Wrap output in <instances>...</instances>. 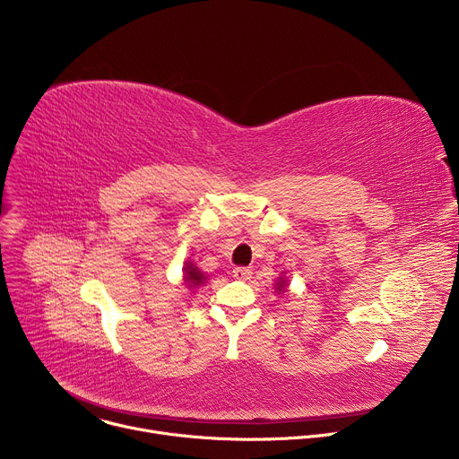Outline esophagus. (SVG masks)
I'll use <instances>...</instances> for the list:
<instances>
[{"label":"esophagus","instance_id":"esophagus-1","mask_svg":"<svg viewBox=\"0 0 459 459\" xmlns=\"http://www.w3.org/2000/svg\"><path fill=\"white\" fill-rule=\"evenodd\" d=\"M232 276L236 278V280H250V276H252V269L250 267H236L234 271H232Z\"/></svg>","mask_w":459,"mask_h":459}]
</instances>
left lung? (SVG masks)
Wrapping results in <instances>:
<instances>
[{
    "label": "left lung",
    "instance_id": "8db88e82",
    "mask_svg": "<svg viewBox=\"0 0 459 459\" xmlns=\"http://www.w3.org/2000/svg\"><path fill=\"white\" fill-rule=\"evenodd\" d=\"M283 285H285V281H280V283H278V290H281Z\"/></svg>",
    "mask_w": 459,
    "mask_h": 459
}]
</instances>
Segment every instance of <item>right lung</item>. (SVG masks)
<instances>
[{"mask_svg": "<svg viewBox=\"0 0 459 459\" xmlns=\"http://www.w3.org/2000/svg\"><path fill=\"white\" fill-rule=\"evenodd\" d=\"M185 274H186L185 280L190 281L192 285H200V283L205 281V276H204L198 269L192 267V265H186V267H185Z\"/></svg>", "mask_w": 459, "mask_h": 459, "instance_id": "obj_1", "label": "right lung"}]
</instances>
